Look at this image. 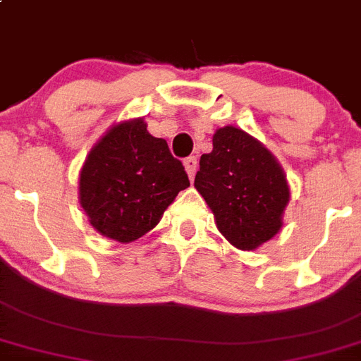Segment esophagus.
<instances>
[{"mask_svg":"<svg viewBox=\"0 0 361 361\" xmlns=\"http://www.w3.org/2000/svg\"><path fill=\"white\" fill-rule=\"evenodd\" d=\"M183 166H185L187 174H189V178H190V180H192V178H195V174H196V169H198V163H196V157H195V156L187 157L185 161H183Z\"/></svg>","mask_w":361,"mask_h":361,"instance_id":"1","label":"esophagus"}]
</instances>
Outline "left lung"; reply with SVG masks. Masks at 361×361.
I'll return each mask as SVG.
<instances>
[{"label": "left lung", "mask_w": 361, "mask_h": 361, "mask_svg": "<svg viewBox=\"0 0 361 361\" xmlns=\"http://www.w3.org/2000/svg\"><path fill=\"white\" fill-rule=\"evenodd\" d=\"M195 187L226 240L253 251L281 231L290 187L281 163L259 139L227 124L200 157Z\"/></svg>", "instance_id": "8db88e82"}]
</instances>
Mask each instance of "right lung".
Returning a JSON list of instances; mask_svg holds the SVG:
<instances>
[{
    "mask_svg": "<svg viewBox=\"0 0 361 361\" xmlns=\"http://www.w3.org/2000/svg\"><path fill=\"white\" fill-rule=\"evenodd\" d=\"M187 187L181 161L137 117L115 123L93 145L78 174V202L97 233L128 244L154 229Z\"/></svg>",
    "mask_w": 361,
    "mask_h": 361,
    "instance_id": "1",
    "label": "right lung"
}]
</instances>
